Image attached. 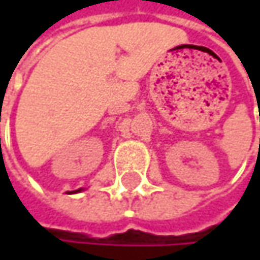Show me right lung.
Masks as SVG:
<instances>
[{
	"instance_id": "right-lung-1",
	"label": "right lung",
	"mask_w": 260,
	"mask_h": 260,
	"mask_svg": "<svg viewBox=\"0 0 260 260\" xmlns=\"http://www.w3.org/2000/svg\"><path fill=\"white\" fill-rule=\"evenodd\" d=\"M81 191H84V188H79V189H75V191H68L69 194H77V192H81Z\"/></svg>"
}]
</instances>
